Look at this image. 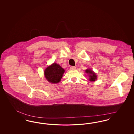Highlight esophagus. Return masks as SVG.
<instances>
[{
    "label": "esophagus",
    "mask_w": 134,
    "mask_h": 134,
    "mask_svg": "<svg viewBox=\"0 0 134 134\" xmlns=\"http://www.w3.org/2000/svg\"><path fill=\"white\" fill-rule=\"evenodd\" d=\"M70 68V69H71V70H75V69H76V67L75 66H71Z\"/></svg>",
    "instance_id": "34e87169"
}]
</instances>
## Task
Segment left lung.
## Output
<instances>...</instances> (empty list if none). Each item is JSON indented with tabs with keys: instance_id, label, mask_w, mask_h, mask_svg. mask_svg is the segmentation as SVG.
<instances>
[{
	"instance_id": "8db88e82",
	"label": "left lung",
	"mask_w": 134,
	"mask_h": 134,
	"mask_svg": "<svg viewBox=\"0 0 134 134\" xmlns=\"http://www.w3.org/2000/svg\"><path fill=\"white\" fill-rule=\"evenodd\" d=\"M85 72L88 74V76L89 77V81H94L97 79V75L96 73H94L92 70L87 69L85 70Z\"/></svg>"
}]
</instances>
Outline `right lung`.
I'll return each instance as SVG.
<instances>
[{
    "label": "right lung",
    "mask_w": 134,
    "mask_h": 134,
    "mask_svg": "<svg viewBox=\"0 0 134 134\" xmlns=\"http://www.w3.org/2000/svg\"><path fill=\"white\" fill-rule=\"evenodd\" d=\"M65 70L59 64L54 63L47 67L44 71V75L47 81L52 83L59 82Z\"/></svg>",
    "instance_id": "add662e5"
}]
</instances>
